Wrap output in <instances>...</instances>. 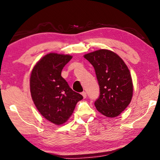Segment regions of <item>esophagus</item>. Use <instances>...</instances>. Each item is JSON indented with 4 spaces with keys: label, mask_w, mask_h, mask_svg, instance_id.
Here are the masks:
<instances>
[{
    "label": "esophagus",
    "mask_w": 160,
    "mask_h": 160,
    "mask_svg": "<svg viewBox=\"0 0 160 160\" xmlns=\"http://www.w3.org/2000/svg\"><path fill=\"white\" fill-rule=\"evenodd\" d=\"M82 95L83 96V98H87V94H86L85 92H82Z\"/></svg>",
    "instance_id": "34e87169"
}]
</instances>
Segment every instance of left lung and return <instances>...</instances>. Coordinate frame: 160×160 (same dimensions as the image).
Returning a JSON list of instances; mask_svg holds the SVG:
<instances>
[{
	"label": "left lung",
	"instance_id": "left-lung-1",
	"mask_svg": "<svg viewBox=\"0 0 160 160\" xmlns=\"http://www.w3.org/2000/svg\"><path fill=\"white\" fill-rule=\"evenodd\" d=\"M95 68L100 96L95 102L98 111L115 118L130 103L133 85L130 72L122 59L111 50L101 49L84 55Z\"/></svg>",
	"mask_w": 160,
	"mask_h": 160
}]
</instances>
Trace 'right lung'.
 <instances>
[{
	"label": "right lung",
	"mask_w": 160,
	"mask_h": 160,
	"mask_svg": "<svg viewBox=\"0 0 160 160\" xmlns=\"http://www.w3.org/2000/svg\"><path fill=\"white\" fill-rule=\"evenodd\" d=\"M72 58L49 53L36 63L30 75V93L35 107L46 120L57 125L70 118L76 104L83 98L61 76L62 68Z\"/></svg>",
	"instance_id": "add662e5"
}]
</instances>
